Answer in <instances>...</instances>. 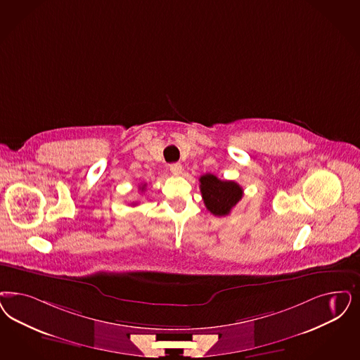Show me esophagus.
<instances>
[{"label":"esophagus","mask_w":360,"mask_h":360,"mask_svg":"<svg viewBox=\"0 0 360 360\" xmlns=\"http://www.w3.org/2000/svg\"><path fill=\"white\" fill-rule=\"evenodd\" d=\"M170 172L175 174V175L182 174V165H181L179 162H176V163H172V165H170Z\"/></svg>","instance_id":"34e87169"}]
</instances>
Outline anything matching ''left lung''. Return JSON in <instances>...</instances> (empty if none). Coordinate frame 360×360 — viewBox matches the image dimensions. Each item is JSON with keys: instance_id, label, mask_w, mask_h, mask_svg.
<instances>
[{"instance_id": "1", "label": "left lung", "mask_w": 360, "mask_h": 360, "mask_svg": "<svg viewBox=\"0 0 360 360\" xmlns=\"http://www.w3.org/2000/svg\"><path fill=\"white\" fill-rule=\"evenodd\" d=\"M200 193L206 209L215 217H226L243 197V190L234 181H222L214 174L199 178Z\"/></svg>"}]
</instances>
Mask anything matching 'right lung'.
Instances as JSON below:
<instances>
[{
	"label": "right lung",
	"instance_id": "right-lung-1",
	"mask_svg": "<svg viewBox=\"0 0 360 360\" xmlns=\"http://www.w3.org/2000/svg\"><path fill=\"white\" fill-rule=\"evenodd\" d=\"M145 186H146V185H143V186L141 187V188H142V190H143V188H145Z\"/></svg>",
	"mask_w": 360,
	"mask_h": 360
}]
</instances>
